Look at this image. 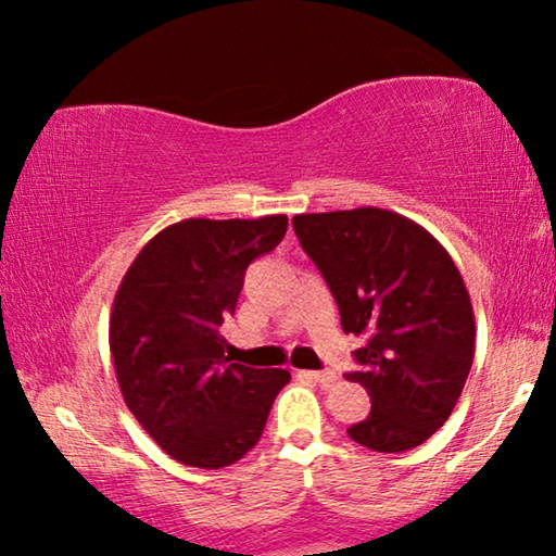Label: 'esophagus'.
Wrapping results in <instances>:
<instances>
[{
	"label": "esophagus",
	"mask_w": 556,
	"mask_h": 556,
	"mask_svg": "<svg viewBox=\"0 0 556 556\" xmlns=\"http://www.w3.org/2000/svg\"><path fill=\"white\" fill-rule=\"evenodd\" d=\"M299 377L311 379V382H318V384H324V387H329V384L337 382V375H333V371H311V369H303V371H299Z\"/></svg>",
	"instance_id": "esophagus-1"
}]
</instances>
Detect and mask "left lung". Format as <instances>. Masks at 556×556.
<instances>
[{
  "label": "left lung",
  "mask_w": 556,
  "mask_h": 556,
  "mask_svg": "<svg viewBox=\"0 0 556 556\" xmlns=\"http://www.w3.org/2000/svg\"><path fill=\"white\" fill-rule=\"evenodd\" d=\"M293 230L337 299L341 329L364 341L346 379L369 392L371 409L349 438L377 453L422 445L451 417L476 354L453 257L425 227L379 207L295 215Z\"/></svg>",
  "instance_id": "obj_1"
}]
</instances>
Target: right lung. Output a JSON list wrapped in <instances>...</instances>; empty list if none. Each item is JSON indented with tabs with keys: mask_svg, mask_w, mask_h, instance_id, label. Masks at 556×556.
Segmentation results:
<instances>
[{
	"mask_svg": "<svg viewBox=\"0 0 556 556\" xmlns=\"http://www.w3.org/2000/svg\"><path fill=\"white\" fill-rule=\"evenodd\" d=\"M286 215L181 219L154 235L121 280L109 344L128 409L164 453L225 468L263 435L286 369L225 354L219 326L238 306L248 265L283 240Z\"/></svg>",
	"mask_w": 556,
	"mask_h": 556,
	"instance_id": "right-lung-1",
	"label": "right lung"
}]
</instances>
